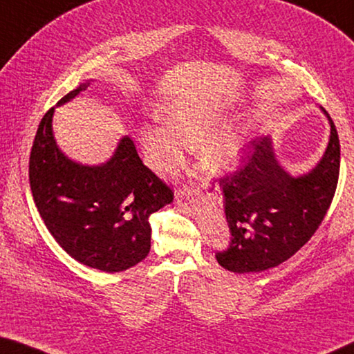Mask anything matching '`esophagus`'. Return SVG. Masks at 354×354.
I'll list each match as a JSON object with an SVG mask.
<instances>
[{"label": "esophagus", "mask_w": 354, "mask_h": 354, "mask_svg": "<svg viewBox=\"0 0 354 354\" xmlns=\"http://www.w3.org/2000/svg\"><path fill=\"white\" fill-rule=\"evenodd\" d=\"M187 192H189V189H187V187H184L183 190H179V194H178V196H179V198H183V196H185V195H187Z\"/></svg>", "instance_id": "1"}]
</instances>
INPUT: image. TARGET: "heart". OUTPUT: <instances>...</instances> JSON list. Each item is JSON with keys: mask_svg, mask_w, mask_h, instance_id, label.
Returning <instances> with one entry per match:
<instances>
[{"mask_svg": "<svg viewBox=\"0 0 354 354\" xmlns=\"http://www.w3.org/2000/svg\"><path fill=\"white\" fill-rule=\"evenodd\" d=\"M165 124H151L142 131L147 162L162 176H171L185 162V149L196 148L227 118V106L200 98L176 100L164 112ZM248 122H237L220 131L200 148L206 170L225 173L241 162L250 140Z\"/></svg>", "mask_w": 354, "mask_h": 354, "instance_id": "1", "label": "heart"}]
</instances>
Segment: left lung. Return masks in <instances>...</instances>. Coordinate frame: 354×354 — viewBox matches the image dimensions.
Masks as SVG:
<instances>
[{"label": "left lung", "mask_w": 354, "mask_h": 354, "mask_svg": "<svg viewBox=\"0 0 354 354\" xmlns=\"http://www.w3.org/2000/svg\"><path fill=\"white\" fill-rule=\"evenodd\" d=\"M331 133L320 162L309 173L292 176L278 162L270 136L257 137L245 149L243 165L220 179L230 247L218 263L234 273L263 272L289 259L313 237L335 194L340 169L339 136L329 113Z\"/></svg>", "instance_id": "8db88e82"}]
</instances>
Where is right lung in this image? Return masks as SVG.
I'll list each match as a JSON object with an SVG mask.
<instances>
[{
  "instance_id": "obj_1",
  "label": "right lung",
  "mask_w": 354,
  "mask_h": 354,
  "mask_svg": "<svg viewBox=\"0 0 354 354\" xmlns=\"http://www.w3.org/2000/svg\"><path fill=\"white\" fill-rule=\"evenodd\" d=\"M91 81L65 95L62 106ZM53 113L39 124L29 158V184L48 231L84 266L115 273L145 259L151 248L149 215L173 201V192L143 165L133 139L123 136L109 160L75 162L59 149Z\"/></svg>"
}]
</instances>
